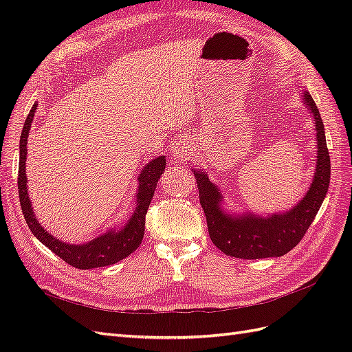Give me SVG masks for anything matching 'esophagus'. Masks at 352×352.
I'll list each match as a JSON object with an SVG mask.
<instances>
[{"label":"esophagus","mask_w":352,"mask_h":352,"mask_svg":"<svg viewBox=\"0 0 352 352\" xmlns=\"http://www.w3.org/2000/svg\"><path fill=\"white\" fill-rule=\"evenodd\" d=\"M190 151H192V148H190L189 141H185V140L175 141L173 153L177 162H184V160H186V155H189Z\"/></svg>","instance_id":"34e87169"}]
</instances>
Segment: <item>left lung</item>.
I'll return each mask as SVG.
<instances>
[{"label": "left lung", "mask_w": 352, "mask_h": 352, "mask_svg": "<svg viewBox=\"0 0 352 352\" xmlns=\"http://www.w3.org/2000/svg\"><path fill=\"white\" fill-rule=\"evenodd\" d=\"M304 102L311 110L317 132V167L314 180L300 204L283 214L232 217L220 210L221 195L204 173L194 175L199 190V204L206 212L211 242L230 257L255 260L280 257L296 247L320 208L330 180V157L326 145L323 120L311 95L304 94Z\"/></svg>", "instance_id": "left-lung-1"}]
</instances>
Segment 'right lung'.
<instances>
[{
	"label": "right lung",
	"instance_id": "obj_1",
	"mask_svg": "<svg viewBox=\"0 0 352 352\" xmlns=\"http://www.w3.org/2000/svg\"><path fill=\"white\" fill-rule=\"evenodd\" d=\"M36 107L38 104H35L29 111L22 131V136H20V160L17 176L20 206H22L23 217L30 232L34 233L45 247H48L52 252L57 254L61 260H65L67 264L80 270L104 267V265H110L126 258L127 255L132 254L142 242L145 232V216L154 197V190L157 188L158 179L164 173L166 157L155 158L154 162L146 164V167H144L142 170L141 176L138 177V180H140V189H138L136 194V210L123 230L109 232L105 233V235L95 238L94 241L83 245H70L66 242H61L57 238L50 235V233L45 232V229L39 225L38 220L35 219L34 211H32L30 199L28 197L25 173L26 144Z\"/></svg>",
	"mask_w": 352,
	"mask_h": 352
}]
</instances>
